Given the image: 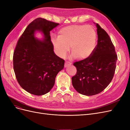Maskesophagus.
<instances>
[{"mask_svg":"<svg viewBox=\"0 0 130 130\" xmlns=\"http://www.w3.org/2000/svg\"><path fill=\"white\" fill-rule=\"evenodd\" d=\"M72 63L69 62H65V64H64V67H67L71 65Z\"/></svg>","mask_w":130,"mask_h":130,"instance_id":"34e87169","label":"esophagus"}]
</instances>
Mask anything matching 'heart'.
I'll return each mask as SVG.
<instances>
[{
  "instance_id": "1",
  "label": "heart",
  "mask_w": 130,
  "mask_h": 130,
  "mask_svg": "<svg viewBox=\"0 0 130 130\" xmlns=\"http://www.w3.org/2000/svg\"><path fill=\"white\" fill-rule=\"evenodd\" d=\"M97 35L91 25H72L63 27L58 31L57 38L52 42L57 55L64 58L70 47L72 58L78 60L88 58L96 46Z\"/></svg>"
}]
</instances>
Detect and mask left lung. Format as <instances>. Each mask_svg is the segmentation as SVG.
<instances>
[{
  "instance_id": "1",
  "label": "left lung",
  "mask_w": 130,
  "mask_h": 130,
  "mask_svg": "<svg viewBox=\"0 0 130 130\" xmlns=\"http://www.w3.org/2000/svg\"><path fill=\"white\" fill-rule=\"evenodd\" d=\"M98 43L88 58L74 62L77 69L72 85L77 92L90 96L101 92L111 82L115 73L117 55L106 31L96 23Z\"/></svg>"
}]
</instances>
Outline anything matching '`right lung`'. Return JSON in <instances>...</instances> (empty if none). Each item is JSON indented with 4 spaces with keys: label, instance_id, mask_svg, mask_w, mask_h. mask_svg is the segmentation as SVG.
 I'll list each match as a JSON object with an SVG mask.
<instances>
[{
    "label": "right lung",
    "instance_id": "right-lung-1",
    "mask_svg": "<svg viewBox=\"0 0 130 130\" xmlns=\"http://www.w3.org/2000/svg\"><path fill=\"white\" fill-rule=\"evenodd\" d=\"M58 23L42 18L35 19L26 27L17 42L13 53V69L23 89L30 94L42 95L48 93L55 84L64 60L54 52L50 31ZM36 30L44 35L42 40L34 37Z\"/></svg>",
    "mask_w": 130,
    "mask_h": 130
}]
</instances>
